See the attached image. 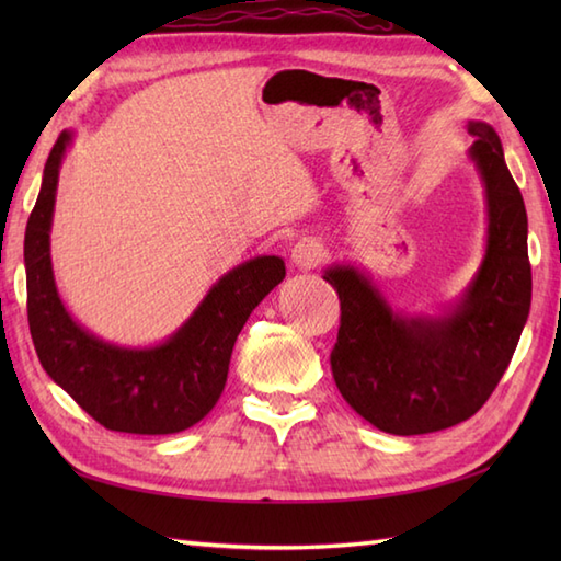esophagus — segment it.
I'll use <instances>...</instances> for the list:
<instances>
[{"instance_id": "obj_1", "label": "esophagus", "mask_w": 561, "mask_h": 561, "mask_svg": "<svg viewBox=\"0 0 561 561\" xmlns=\"http://www.w3.org/2000/svg\"><path fill=\"white\" fill-rule=\"evenodd\" d=\"M289 255H291L294 267L311 270V267L318 265L320 260H323L325 250H323V245H320L318 241H313V238H301V241H296V243L291 245Z\"/></svg>"}]
</instances>
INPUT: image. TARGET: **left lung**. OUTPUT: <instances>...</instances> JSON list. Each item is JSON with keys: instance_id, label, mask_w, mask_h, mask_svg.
<instances>
[{"instance_id": "8db88e82", "label": "left lung", "mask_w": 561, "mask_h": 561, "mask_svg": "<svg viewBox=\"0 0 561 561\" xmlns=\"http://www.w3.org/2000/svg\"><path fill=\"white\" fill-rule=\"evenodd\" d=\"M468 159L484 187L486 243L456 301L434 313L392 308L371 274L325 267L340 294L332 376L356 414L396 436L432 434L478 412L502 380L530 313L528 214L490 123L468 121Z\"/></svg>"}]
</instances>
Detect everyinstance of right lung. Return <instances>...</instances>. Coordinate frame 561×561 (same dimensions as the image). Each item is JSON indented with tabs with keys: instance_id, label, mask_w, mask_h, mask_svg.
I'll list each match as a JSON object with an SVG mask.
<instances>
[{
	"instance_id": "1",
	"label": "right lung",
	"mask_w": 561,
	"mask_h": 561,
	"mask_svg": "<svg viewBox=\"0 0 561 561\" xmlns=\"http://www.w3.org/2000/svg\"><path fill=\"white\" fill-rule=\"evenodd\" d=\"M71 141L75 133L65 129L47 157L23 241L35 352L45 374L111 432H185L205 420L221 398L238 332L287 277V267L279 255L241 262L221 274L185 323L159 344L127 347L93 335L67 311L50 255L59 169Z\"/></svg>"
}]
</instances>
